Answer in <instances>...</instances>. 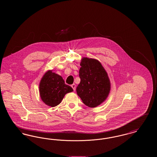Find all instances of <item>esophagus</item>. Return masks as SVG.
Here are the masks:
<instances>
[{
	"instance_id": "esophagus-1",
	"label": "esophagus",
	"mask_w": 157,
	"mask_h": 157,
	"mask_svg": "<svg viewBox=\"0 0 157 157\" xmlns=\"http://www.w3.org/2000/svg\"><path fill=\"white\" fill-rule=\"evenodd\" d=\"M71 87L73 88L74 90H75V89H76V85H75V83H73V84L71 85Z\"/></svg>"
}]
</instances>
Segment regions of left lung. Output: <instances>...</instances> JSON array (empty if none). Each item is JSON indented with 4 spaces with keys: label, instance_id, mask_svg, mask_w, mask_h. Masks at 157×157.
Segmentation results:
<instances>
[{
    "label": "left lung",
    "instance_id": "obj_1",
    "mask_svg": "<svg viewBox=\"0 0 157 157\" xmlns=\"http://www.w3.org/2000/svg\"><path fill=\"white\" fill-rule=\"evenodd\" d=\"M79 69L81 82L76 88L78 95L90 108L101 104L108 97L111 83L107 72L98 60L83 58Z\"/></svg>",
    "mask_w": 157,
    "mask_h": 157
}]
</instances>
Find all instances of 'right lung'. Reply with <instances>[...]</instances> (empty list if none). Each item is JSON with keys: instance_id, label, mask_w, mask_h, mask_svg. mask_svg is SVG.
Segmentation results:
<instances>
[{"instance_id": "add662e5", "label": "right lung", "mask_w": 157, "mask_h": 157, "mask_svg": "<svg viewBox=\"0 0 157 157\" xmlns=\"http://www.w3.org/2000/svg\"><path fill=\"white\" fill-rule=\"evenodd\" d=\"M74 90L65 83L62 77L48 71L39 83L40 98L45 104L54 107L59 104L65 95Z\"/></svg>"}]
</instances>
